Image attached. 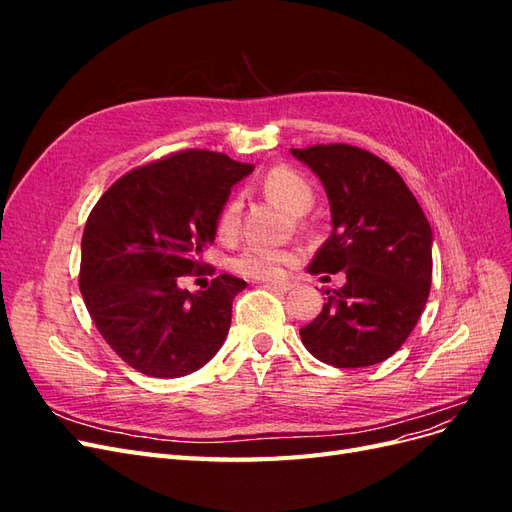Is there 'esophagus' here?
Segmentation results:
<instances>
[{
    "mask_svg": "<svg viewBox=\"0 0 512 512\" xmlns=\"http://www.w3.org/2000/svg\"><path fill=\"white\" fill-rule=\"evenodd\" d=\"M265 288L277 290V292H288V290L294 288V282H288V280H286V282H267Z\"/></svg>",
    "mask_w": 512,
    "mask_h": 512,
    "instance_id": "1",
    "label": "esophagus"
}]
</instances>
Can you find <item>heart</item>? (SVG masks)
Wrapping results in <instances>:
<instances>
[{
  "label": "heart",
  "instance_id": "obj_1",
  "mask_svg": "<svg viewBox=\"0 0 512 512\" xmlns=\"http://www.w3.org/2000/svg\"><path fill=\"white\" fill-rule=\"evenodd\" d=\"M262 188L275 198L277 203L284 205L290 213H303L309 209L314 200L312 185L307 183L305 177H301L297 170L288 166H275L271 168L267 177L262 179ZM241 222V200L230 198L220 211L218 218V237L228 241L237 235ZM292 265V254L284 250H275V247H262L252 245L245 247L241 254L230 260V269L243 275L252 277V280H280V277L288 271Z\"/></svg>",
  "mask_w": 512,
  "mask_h": 512
}]
</instances>
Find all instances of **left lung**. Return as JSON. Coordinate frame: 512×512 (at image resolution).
<instances>
[{"mask_svg": "<svg viewBox=\"0 0 512 512\" xmlns=\"http://www.w3.org/2000/svg\"><path fill=\"white\" fill-rule=\"evenodd\" d=\"M312 168L331 205V237L309 273H346L327 290L322 312L301 329V342L333 367L382 363L406 342L431 288L433 232L397 170L352 145L290 149Z\"/></svg>", "mask_w": 512, "mask_h": 512, "instance_id": "8db88e82", "label": "left lung"}]
</instances>
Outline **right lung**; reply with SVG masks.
Listing matches in <instances>:
<instances>
[{
    "mask_svg": "<svg viewBox=\"0 0 512 512\" xmlns=\"http://www.w3.org/2000/svg\"><path fill=\"white\" fill-rule=\"evenodd\" d=\"M254 170L224 153L188 149L130 170L91 209L79 286L87 312L123 361L151 378H181L209 363L247 286L215 277L190 292L179 277L205 269L230 188Z\"/></svg>",
    "mask_w": 512,
    "mask_h": 512,
    "instance_id": "obj_1",
    "label": "right lung"
}]
</instances>
